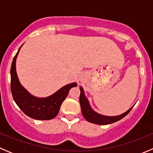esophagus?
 <instances>
[{
    "label": "esophagus",
    "instance_id": "esophagus-1",
    "mask_svg": "<svg viewBox=\"0 0 153 153\" xmlns=\"http://www.w3.org/2000/svg\"><path fill=\"white\" fill-rule=\"evenodd\" d=\"M84 77L80 76L79 78H78V83L80 84H81V83H82V82H84Z\"/></svg>",
    "mask_w": 153,
    "mask_h": 153
}]
</instances>
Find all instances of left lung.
<instances>
[{
    "label": "left lung",
    "mask_w": 153,
    "mask_h": 153,
    "mask_svg": "<svg viewBox=\"0 0 153 153\" xmlns=\"http://www.w3.org/2000/svg\"><path fill=\"white\" fill-rule=\"evenodd\" d=\"M80 90H81V94H80V105H81V112H82L83 115H84L86 121L90 123H92V124L106 125L116 122V121L124 118L130 112V110L134 106H133L131 108H129L127 111H126L124 113L121 114V115H115V116H107V115H101V114H99L95 112L91 107L89 101L86 98L83 87L80 86Z\"/></svg>",
    "instance_id": "8db88e82"
}]
</instances>
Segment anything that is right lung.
Wrapping results in <instances>:
<instances>
[{"label": "right lung", "instance_id": "right-lung-1", "mask_svg": "<svg viewBox=\"0 0 153 153\" xmlns=\"http://www.w3.org/2000/svg\"><path fill=\"white\" fill-rule=\"evenodd\" d=\"M21 47L14 57L10 70L11 91L14 101L24 113L33 119H52L58 115L61 104L67 98L69 91L72 87L77 86V83L67 84L52 95L46 98H38L32 95L21 85L17 75L16 59Z\"/></svg>", "mask_w": 153, "mask_h": 153}]
</instances>
